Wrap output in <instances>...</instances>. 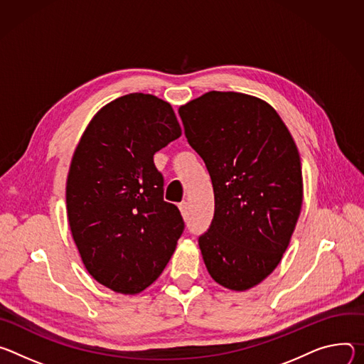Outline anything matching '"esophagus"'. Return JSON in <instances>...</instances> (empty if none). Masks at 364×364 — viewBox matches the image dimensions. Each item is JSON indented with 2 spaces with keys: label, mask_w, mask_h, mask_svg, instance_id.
Listing matches in <instances>:
<instances>
[{
  "label": "esophagus",
  "mask_w": 364,
  "mask_h": 364,
  "mask_svg": "<svg viewBox=\"0 0 364 364\" xmlns=\"http://www.w3.org/2000/svg\"><path fill=\"white\" fill-rule=\"evenodd\" d=\"M179 210H181V214L183 217H186L188 215V203H185V200H183V203H181L179 204Z\"/></svg>",
  "instance_id": "esophagus-1"
}]
</instances>
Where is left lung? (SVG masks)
Returning <instances> with one entry per match:
<instances>
[{"label": "left lung", "instance_id": "obj_1", "mask_svg": "<svg viewBox=\"0 0 364 364\" xmlns=\"http://www.w3.org/2000/svg\"><path fill=\"white\" fill-rule=\"evenodd\" d=\"M210 172L215 211L198 243L211 277L231 291L259 285L287 252L302 207L298 147L260 98L211 91L179 108Z\"/></svg>", "mask_w": 364, "mask_h": 364}]
</instances>
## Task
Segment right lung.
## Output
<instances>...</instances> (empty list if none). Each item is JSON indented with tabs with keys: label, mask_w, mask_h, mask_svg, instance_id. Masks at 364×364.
<instances>
[{
	"label": "right lung",
	"mask_w": 364,
	"mask_h": 364,
	"mask_svg": "<svg viewBox=\"0 0 364 364\" xmlns=\"http://www.w3.org/2000/svg\"><path fill=\"white\" fill-rule=\"evenodd\" d=\"M181 134L169 102L136 92L102 107L75 149L66 181L70 232L88 273L114 292L150 287L183 232L153 161Z\"/></svg>",
	"instance_id": "right-lung-1"
}]
</instances>
